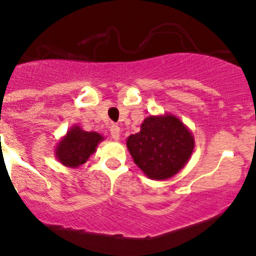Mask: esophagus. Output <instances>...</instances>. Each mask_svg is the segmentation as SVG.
<instances>
[{
    "instance_id": "1",
    "label": "esophagus",
    "mask_w": 256,
    "mask_h": 256,
    "mask_svg": "<svg viewBox=\"0 0 256 256\" xmlns=\"http://www.w3.org/2000/svg\"><path fill=\"white\" fill-rule=\"evenodd\" d=\"M110 135H112V138L115 140V141H118V140L120 138V128L118 125H114V124H112L110 125Z\"/></svg>"
}]
</instances>
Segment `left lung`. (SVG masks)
<instances>
[{"instance_id": "left-lung-1", "label": "left lung", "mask_w": 256, "mask_h": 256, "mask_svg": "<svg viewBox=\"0 0 256 256\" xmlns=\"http://www.w3.org/2000/svg\"><path fill=\"white\" fill-rule=\"evenodd\" d=\"M134 160L150 179L164 180L176 174L189 160L194 137L173 115L148 116L141 131L128 138Z\"/></svg>"}]
</instances>
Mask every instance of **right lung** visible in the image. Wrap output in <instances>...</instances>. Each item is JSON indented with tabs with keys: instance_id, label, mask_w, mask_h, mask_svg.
<instances>
[{
	"instance_id": "add662e5",
	"label": "right lung",
	"mask_w": 256,
	"mask_h": 256,
	"mask_svg": "<svg viewBox=\"0 0 256 256\" xmlns=\"http://www.w3.org/2000/svg\"><path fill=\"white\" fill-rule=\"evenodd\" d=\"M102 140L103 137L99 134L87 132L74 126L56 147V157L64 166L76 168L94 153L96 144Z\"/></svg>"
}]
</instances>
